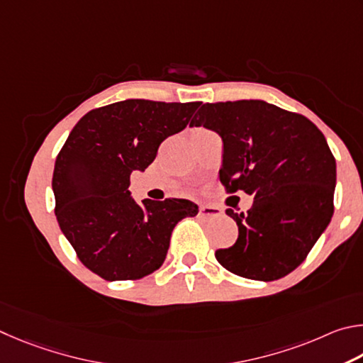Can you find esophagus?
Returning a JSON list of instances; mask_svg holds the SVG:
<instances>
[{"mask_svg":"<svg viewBox=\"0 0 363 363\" xmlns=\"http://www.w3.org/2000/svg\"><path fill=\"white\" fill-rule=\"evenodd\" d=\"M199 213L202 215V217H220L221 208L215 207V206H201Z\"/></svg>","mask_w":363,"mask_h":363,"instance_id":"34e87169","label":"esophagus"}]
</instances>
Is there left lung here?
<instances>
[{
    "label": "left lung",
    "mask_w": 363,
    "mask_h": 363,
    "mask_svg": "<svg viewBox=\"0 0 363 363\" xmlns=\"http://www.w3.org/2000/svg\"><path fill=\"white\" fill-rule=\"evenodd\" d=\"M189 125L223 140L220 182L226 191L253 196L247 213L226 208L239 236L215 252L218 263L253 281L287 276L333 215L336 162L323 133L303 114L263 100L204 104Z\"/></svg>",
    "instance_id": "obj_1"
}]
</instances>
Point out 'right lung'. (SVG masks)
<instances>
[{"mask_svg": "<svg viewBox=\"0 0 363 363\" xmlns=\"http://www.w3.org/2000/svg\"><path fill=\"white\" fill-rule=\"evenodd\" d=\"M199 101L130 99L95 108L69 132L55 159V217L81 263L105 281H135L159 269L175 225L198 215L188 199H145L129 185L165 138L188 125Z\"/></svg>", "mask_w": 363, "mask_h": 363, "instance_id": "right-lung-1", "label": "right lung"}]
</instances>
